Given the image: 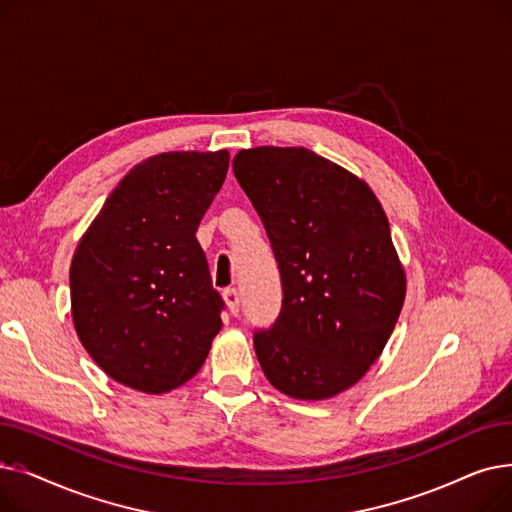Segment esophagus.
<instances>
[{"label": "esophagus", "instance_id": "esophagus-1", "mask_svg": "<svg viewBox=\"0 0 512 512\" xmlns=\"http://www.w3.org/2000/svg\"><path fill=\"white\" fill-rule=\"evenodd\" d=\"M224 301H226L230 313L238 315V311H240V297H238V290L236 288H226L224 290Z\"/></svg>", "mask_w": 512, "mask_h": 512}]
</instances>
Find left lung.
<instances>
[{
  "instance_id": "obj_1",
  "label": "left lung",
  "mask_w": 512,
  "mask_h": 512,
  "mask_svg": "<svg viewBox=\"0 0 512 512\" xmlns=\"http://www.w3.org/2000/svg\"><path fill=\"white\" fill-rule=\"evenodd\" d=\"M232 170L270 236L282 311L253 336L270 384L297 400L355 386L396 326L407 278L365 180L305 147L242 149Z\"/></svg>"
}]
</instances>
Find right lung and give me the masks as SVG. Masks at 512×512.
<instances>
[{
	"label": "right lung",
	"mask_w": 512,
	"mask_h": 512,
	"mask_svg": "<svg viewBox=\"0 0 512 512\" xmlns=\"http://www.w3.org/2000/svg\"><path fill=\"white\" fill-rule=\"evenodd\" d=\"M230 153L168 151L105 199L70 265L74 330L122 386L164 394L188 382L222 330L224 301L195 236Z\"/></svg>",
	"instance_id": "right-lung-1"
}]
</instances>
